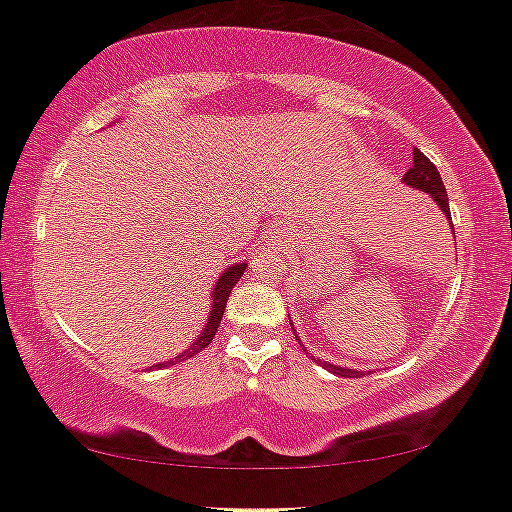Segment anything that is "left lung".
I'll return each instance as SVG.
<instances>
[{"label":"left lung","instance_id":"left-lung-1","mask_svg":"<svg viewBox=\"0 0 512 512\" xmlns=\"http://www.w3.org/2000/svg\"><path fill=\"white\" fill-rule=\"evenodd\" d=\"M403 183L410 185V187H415V190H420V192H427L429 197L434 199L438 206H441V211L448 215V220H450V204H448V194H445V185L441 181V174H438V169L429 162V157H424V153H420V150H417V148L413 150V167H410L406 174H403ZM452 232H455V229H452ZM294 336H297V334H294ZM297 341H299V338H297ZM301 348H304V345H301ZM304 352H306V355H311V352H308L306 348H304ZM315 362H318L320 366H325L327 371L336 373V376H341V378L366 376L364 371L343 369V366H334V364H329V362H322V359H315Z\"/></svg>","mask_w":512,"mask_h":512}]
</instances>
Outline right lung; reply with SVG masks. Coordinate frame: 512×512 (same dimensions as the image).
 Instances as JSON below:
<instances>
[{
    "label": "right lung",
    "instance_id": "right-lung-1",
    "mask_svg": "<svg viewBox=\"0 0 512 512\" xmlns=\"http://www.w3.org/2000/svg\"><path fill=\"white\" fill-rule=\"evenodd\" d=\"M243 271H246V264H232V266H229V269H225V273H222V276L218 278V283H215V287H213V306H211V313H208V322H206L204 331H201V334H199L197 341H194V343L190 345V348H187L185 352H181V355H178V357L169 359V362H160V364L150 366V369H164V366H171V364H176V362H183V359H190V357L197 355V352L204 350L206 345L213 341L215 331H218V327H220L222 313H225V306H227L229 294H232V287H234L236 283H239V278L243 276Z\"/></svg>",
    "mask_w": 512,
    "mask_h": 512
}]
</instances>
